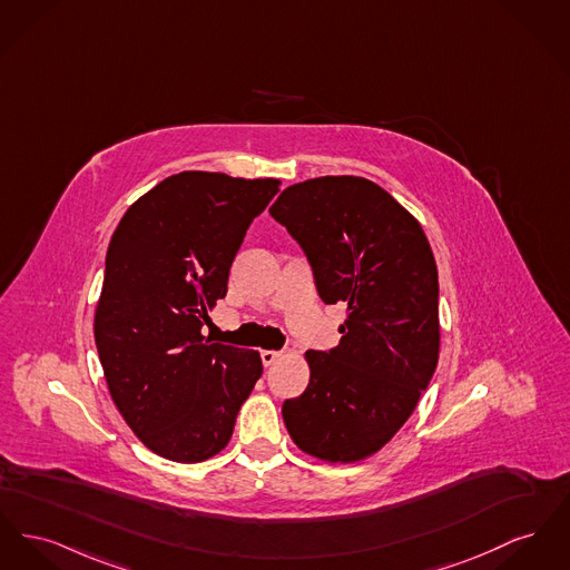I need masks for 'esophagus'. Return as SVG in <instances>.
Returning a JSON list of instances; mask_svg holds the SVG:
<instances>
[{"instance_id": "esophagus-1", "label": "esophagus", "mask_w": 570, "mask_h": 570, "mask_svg": "<svg viewBox=\"0 0 570 570\" xmlns=\"http://www.w3.org/2000/svg\"><path fill=\"white\" fill-rule=\"evenodd\" d=\"M282 357V353L279 351H261V360H263V364L265 366H273L277 360Z\"/></svg>"}]
</instances>
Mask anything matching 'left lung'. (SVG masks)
Segmentation results:
<instances>
[{
	"label": "left lung",
	"instance_id": "left-lung-1",
	"mask_svg": "<svg viewBox=\"0 0 570 570\" xmlns=\"http://www.w3.org/2000/svg\"><path fill=\"white\" fill-rule=\"evenodd\" d=\"M299 243L325 303H344L340 344L307 351L309 383L284 402L305 454L355 463L379 452L413 413L439 360V279L420 222L362 176L286 187L268 208Z\"/></svg>",
	"mask_w": 570,
	"mask_h": 570
}]
</instances>
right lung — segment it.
I'll return each mask as SVG.
<instances>
[{
  "label": "right lung",
  "mask_w": 570,
  "mask_h": 570,
  "mask_svg": "<svg viewBox=\"0 0 570 570\" xmlns=\"http://www.w3.org/2000/svg\"><path fill=\"white\" fill-rule=\"evenodd\" d=\"M277 178L180 171L129 206L109 240L95 340L111 401L139 441L176 463L222 452L263 374L258 351L202 335Z\"/></svg>",
  "instance_id": "obj_1"
}]
</instances>
